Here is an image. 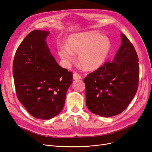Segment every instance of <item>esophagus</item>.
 <instances>
[{
  "label": "esophagus",
  "instance_id": "obj_1",
  "mask_svg": "<svg viewBox=\"0 0 152 152\" xmlns=\"http://www.w3.org/2000/svg\"><path fill=\"white\" fill-rule=\"evenodd\" d=\"M73 78H74V80H80V79H81V76L79 74H78L77 73H74L73 74Z\"/></svg>",
  "mask_w": 152,
  "mask_h": 152
}]
</instances>
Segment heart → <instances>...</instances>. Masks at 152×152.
<instances>
[{
	"label": "heart",
	"mask_w": 152,
	"mask_h": 152,
	"mask_svg": "<svg viewBox=\"0 0 152 152\" xmlns=\"http://www.w3.org/2000/svg\"><path fill=\"white\" fill-rule=\"evenodd\" d=\"M111 49L110 38L97 31H85L70 35L67 46L59 48V54L66 64L73 62L74 53H78L80 66L87 70H95L102 67Z\"/></svg>",
	"instance_id": "1"
}]
</instances>
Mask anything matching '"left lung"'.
I'll list each match as a JSON object with an SVG mask.
<instances>
[{
	"instance_id": "1",
	"label": "left lung",
	"mask_w": 152,
	"mask_h": 152,
	"mask_svg": "<svg viewBox=\"0 0 152 152\" xmlns=\"http://www.w3.org/2000/svg\"><path fill=\"white\" fill-rule=\"evenodd\" d=\"M121 45L114 59L84 79L86 106L100 116L111 117L124 111L138 88V56L126 36L121 33Z\"/></svg>"
}]
</instances>
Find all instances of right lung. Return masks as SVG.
I'll return each mask as SVG.
<instances>
[{
    "label": "right lung",
    "instance_id": "add662e5",
    "mask_svg": "<svg viewBox=\"0 0 152 152\" xmlns=\"http://www.w3.org/2000/svg\"><path fill=\"white\" fill-rule=\"evenodd\" d=\"M49 31L34 30L18 46L13 63L17 96L33 117L50 119L63 109L72 73L59 66L46 41Z\"/></svg>",
    "mask_w": 152,
    "mask_h": 152
}]
</instances>
